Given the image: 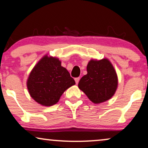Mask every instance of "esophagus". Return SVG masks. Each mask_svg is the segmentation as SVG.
Listing matches in <instances>:
<instances>
[{"mask_svg": "<svg viewBox=\"0 0 148 148\" xmlns=\"http://www.w3.org/2000/svg\"><path fill=\"white\" fill-rule=\"evenodd\" d=\"M79 79H80V78H79V77H77V78H75V83H76V84H78L79 82Z\"/></svg>", "mask_w": 148, "mask_h": 148, "instance_id": "obj_1", "label": "esophagus"}]
</instances>
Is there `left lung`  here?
<instances>
[{
    "label": "left lung",
    "instance_id": "1",
    "mask_svg": "<svg viewBox=\"0 0 148 148\" xmlns=\"http://www.w3.org/2000/svg\"><path fill=\"white\" fill-rule=\"evenodd\" d=\"M87 72L79 82V88L96 104L110 100L116 92L119 82L109 59H91L87 65Z\"/></svg>",
    "mask_w": 148,
    "mask_h": 148
}]
</instances>
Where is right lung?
Listing matches in <instances>:
<instances>
[{
    "label": "right lung",
    "instance_id": "1",
    "mask_svg": "<svg viewBox=\"0 0 148 148\" xmlns=\"http://www.w3.org/2000/svg\"><path fill=\"white\" fill-rule=\"evenodd\" d=\"M75 84V80L61 66L58 58L48 54L36 64L26 83L30 96L44 106L56 104L64 91Z\"/></svg>",
    "mask_w": 148,
    "mask_h": 148
}]
</instances>
